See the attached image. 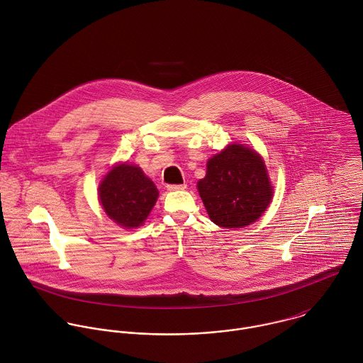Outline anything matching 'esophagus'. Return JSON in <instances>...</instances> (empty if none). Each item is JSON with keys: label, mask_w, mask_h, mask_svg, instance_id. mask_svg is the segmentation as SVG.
I'll list each match as a JSON object with an SVG mask.
<instances>
[{"label": "esophagus", "mask_w": 363, "mask_h": 363, "mask_svg": "<svg viewBox=\"0 0 363 363\" xmlns=\"http://www.w3.org/2000/svg\"><path fill=\"white\" fill-rule=\"evenodd\" d=\"M187 187V184H167L166 189L169 191H176V190H184Z\"/></svg>", "instance_id": "1"}]
</instances>
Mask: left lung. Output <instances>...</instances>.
Returning <instances> with one entry per match:
<instances>
[{
    "mask_svg": "<svg viewBox=\"0 0 363 363\" xmlns=\"http://www.w3.org/2000/svg\"><path fill=\"white\" fill-rule=\"evenodd\" d=\"M197 187L211 220L228 229L257 220L272 197L261 156L239 144L208 160L207 174Z\"/></svg>",
    "mask_w": 363,
    "mask_h": 363,
    "instance_id": "1",
    "label": "left lung"
}]
</instances>
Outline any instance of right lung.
Segmentation results:
<instances>
[{
	"label": "right lung",
	"mask_w": 363,
	"mask_h": 363,
	"mask_svg": "<svg viewBox=\"0 0 363 363\" xmlns=\"http://www.w3.org/2000/svg\"><path fill=\"white\" fill-rule=\"evenodd\" d=\"M157 189L138 166L128 163L113 167L99 186L104 212L124 228L143 225L154 208Z\"/></svg>",
	"instance_id": "1"
}]
</instances>
